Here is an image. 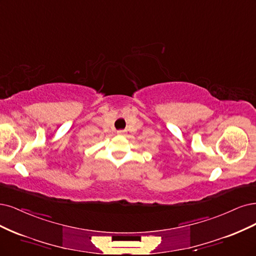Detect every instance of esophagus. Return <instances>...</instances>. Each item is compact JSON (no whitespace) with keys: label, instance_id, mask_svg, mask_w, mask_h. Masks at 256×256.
Listing matches in <instances>:
<instances>
[{"label":"esophagus","instance_id":"1","mask_svg":"<svg viewBox=\"0 0 256 256\" xmlns=\"http://www.w3.org/2000/svg\"><path fill=\"white\" fill-rule=\"evenodd\" d=\"M124 134H125V132L122 131V130H120V131H118V134H120V136H124Z\"/></svg>","mask_w":256,"mask_h":256}]
</instances>
